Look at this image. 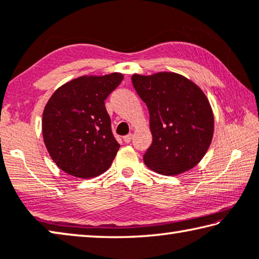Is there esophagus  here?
I'll use <instances>...</instances> for the list:
<instances>
[{
    "label": "esophagus",
    "mask_w": 259,
    "mask_h": 259,
    "mask_svg": "<svg viewBox=\"0 0 259 259\" xmlns=\"http://www.w3.org/2000/svg\"><path fill=\"white\" fill-rule=\"evenodd\" d=\"M133 137H134V135L129 134V135H126V136L123 137V141H124L125 143H130L131 140H133Z\"/></svg>",
    "instance_id": "34e87169"
}]
</instances>
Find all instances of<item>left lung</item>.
Here are the masks:
<instances>
[{"label":"left lung","instance_id":"1","mask_svg":"<svg viewBox=\"0 0 259 259\" xmlns=\"http://www.w3.org/2000/svg\"><path fill=\"white\" fill-rule=\"evenodd\" d=\"M134 88L150 114L152 144L143 156L146 166L177 176L200 163L214 135V115L201 88L178 73L134 74Z\"/></svg>","mask_w":259,"mask_h":259}]
</instances>
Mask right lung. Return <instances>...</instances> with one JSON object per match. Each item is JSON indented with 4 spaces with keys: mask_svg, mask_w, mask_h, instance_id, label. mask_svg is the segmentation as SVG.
I'll return each mask as SVG.
<instances>
[{
    "mask_svg": "<svg viewBox=\"0 0 259 259\" xmlns=\"http://www.w3.org/2000/svg\"><path fill=\"white\" fill-rule=\"evenodd\" d=\"M122 80L117 72L79 76L58 88L46 103L41 119L45 146L67 175L90 179L110 167L119 144L105 100Z\"/></svg>",
    "mask_w": 259,
    "mask_h": 259,
    "instance_id": "obj_1",
    "label": "right lung"
}]
</instances>
